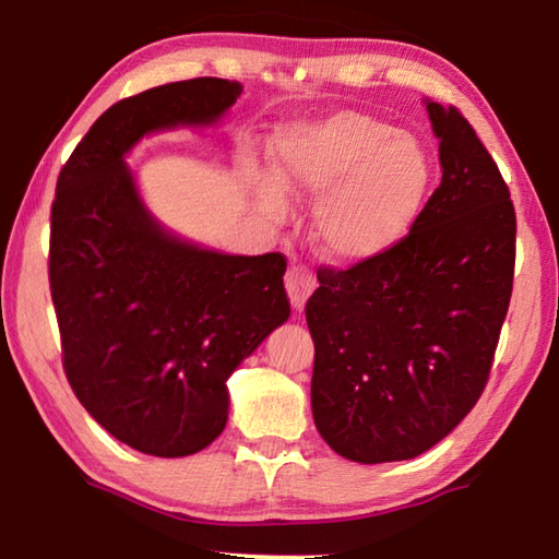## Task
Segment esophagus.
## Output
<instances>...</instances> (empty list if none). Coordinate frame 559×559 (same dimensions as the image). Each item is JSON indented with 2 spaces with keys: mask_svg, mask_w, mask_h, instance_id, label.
<instances>
[{
  "mask_svg": "<svg viewBox=\"0 0 559 559\" xmlns=\"http://www.w3.org/2000/svg\"><path fill=\"white\" fill-rule=\"evenodd\" d=\"M316 288V276L306 266H290L286 273V290L296 310H302L310 293Z\"/></svg>",
  "mask_w": 559,
  "mask_h": 559,
  "instance_id": "esophagus-1",
  "label": "esophagus"
}]
</instances>
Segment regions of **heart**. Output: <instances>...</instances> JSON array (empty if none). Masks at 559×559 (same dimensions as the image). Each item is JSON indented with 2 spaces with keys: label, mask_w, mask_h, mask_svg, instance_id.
<instances>
[{
  "label": "heart",
  "mask_w": 559,
  "mask_h": 559,
  "mask_svg": "<svg viewBox=\"0 0 559 559\" xmlns=\"http://www.w3.org/2000/svg\"><path fill=\"white\" fill-rule=\"evenodd\" d=\"M273 173L290 192H320L313 236L337 263L370 261L400 243L429 187L421 145L357 110H337L283 132ZM263 200L276 214L286 206L276 185L266 187Z\"/></svg>",
  "instance_id": "b5f03b06"
}]
</instances>
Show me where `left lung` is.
Here are the masks:
<instances>
[{
	"label": "left lung",
	"mask_w": 559,
	"mask_h": 559,
	"mask_svg": "<svg viewBox=\"0 0 559 559\" xmlns=\"http://www.w3.org/2000/svg\"><path fill=\"white\" fill-rule=\"evenodd\" d=\"M441 185L409 234L345 271L318 269L306 302L320 437L357 463L406 461L484 394L515 273V210L461 112L427 103Z\"/></svg>",
	"instance_id": "1"
}]
</instances>
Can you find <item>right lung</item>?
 <instances>
[{"instance_id":"add662e5","label":"right lung","mask_w":559,"mask_h":559,"mask_svg":"<svg viewBox=\"0 0 559 559\" xmlns=\"http://www.w3.org/2000/svg\"><path fill=\"white\" fill-rule=\"evenodd\" d=\"M241 96L192 79L122 98L61 167L51 204L49 283L73 394L130 449L177 459L226 427V380L290 316L286 257H229L177 239L126 167L140 138L212 126Z\"/></svg>"}]
</instances>
